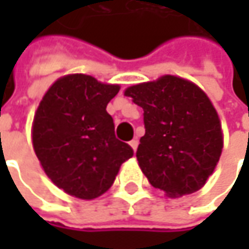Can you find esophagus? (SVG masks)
<instances>
[{
  "instance_id": "1",
  "label": "esophagus",
  "mask_w": 249,
  "mask_h": 249,
  "mask_svg": "<svg viewBox=\"0 0 249 249\" xmlns=\"http://www.w3.org/2000/svg\"><path fill=\"white\" fill-rule=\"evenodd\" d=\"M130 147L133 148V151H136V149H137V147H139V140L137 139L131 140V141H130Z\"/></svg>"
}]
</instances>
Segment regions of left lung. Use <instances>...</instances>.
<instances>
[{"mask_svg":"<svg viewBox=\"0 0 249 249\" xmlns=\"http://www.w3.org/2000/svg\"><path fill=\"white\" fill-rule=\"evenodd\" d=\"M124 95L144 110L145 134L136 157L151 186L173 198L204 187L223 148L220 120L205 92L166 74L131 86Z\"/></svg>","mask_w":249,"mask_h":249,"instance_id":"1","label":"left lung"}]
</instances>
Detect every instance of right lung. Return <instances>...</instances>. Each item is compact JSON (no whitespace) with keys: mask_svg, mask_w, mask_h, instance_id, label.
Segmentation results:
<instances>
[{"mask_svg":"<svg viewBox=\"0 0 249 249\" xmlns=\"http://www.w3.org/2000/svg\"><path fill=\"white\" fill-rule=\"evenodd\" d=\"M118 84L68 74L48 89L36 110L33 148L45 175L66 194L94 199L108 191L133 148L115 136L107 105Z\"/></svg>","mask_w":249,"mask_h":249,"instance_id":"obj_1","label":"right lung"}]
</instances>
